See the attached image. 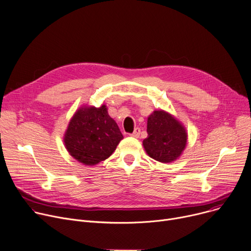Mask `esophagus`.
I'll use <instances>...</instances> for the list:
<instances>
[{"instance_id": "1", "label": "esophagus", "mask_w": 251, "mask_h": 251, "mask_svg": "<svg viewBox=\"0 0 251 251\" xmlns=\"http://www.w3.org/2000/svg\"><path fill=\"white\" fill-rule=\"evenodd\" d=\"M139 135H140V128H138V127L135 128L134 131L130 134V136H132V137H135V138H138Z\"/></svg>"}]
</instances>
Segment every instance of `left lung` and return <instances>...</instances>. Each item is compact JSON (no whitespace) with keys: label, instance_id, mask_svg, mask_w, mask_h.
<instances>
[{"label":"left lung","instance_id":"8db88e82","mask_svg":"<svg viewBox=\"0 0 251 251\" xmlns=\"http://www.w3.org/2000/svg\"><path fill=\"white\" fill-rule=\"evenodd\" d=\"M147 133L144 149L154 160L162 163L175 161L187 144L184 126L163 110L154 111L148 117Z\"/></svg>","mask_w":251,"mask_h":251}]
</instances>
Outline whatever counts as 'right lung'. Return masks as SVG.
<instances>
[{"label":"right lung","mask_w":251,"mask_h":251,"mask_svg":"<svg viewBox=\"0 0 251 251\" xmlns=\"http://www.w3.org/2000/svg\"><path fill=\"white\" fill-rule=\"evenodd\" d=\"M123 135L106 105L76 111L64 135L66 149L77 161L92 166L110 157Z\"/></svg>","instance_id":"right-lung-1"}]
</instances>
